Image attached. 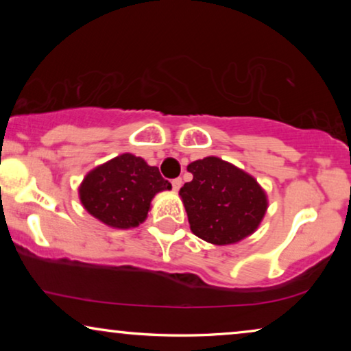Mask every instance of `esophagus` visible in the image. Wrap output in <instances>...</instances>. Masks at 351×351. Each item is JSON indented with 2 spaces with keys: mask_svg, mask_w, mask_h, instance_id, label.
I'll list each match as a JSON object with an SVG mask.
<instances>
[{
  "mask_svg": "<svg viewBox=\"0 0 351 351\" xmlns=\"http://www.w3.org/2000/svg\"><path fill=\"white\" fill-rule=\"evenodd\" d=\"M180 186H182V179L172 180V189H174V191H179Z\"/></svg>",
  "mask_w": 351,
  "mask_h": 351,
  "instance_id": "esophagus-1",
  "label": "esophagus"
}]
</instances>
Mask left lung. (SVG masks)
<instances>
[{"label":"left lung","mask_w":351,"mask_h":351,"mask_svg":"<svg viewBox=\"0 0 351 351\" xmlns=\"http://www.w3.org/2000/svg\"><path fill=\"white\" fill-rule=\"evenodd\" d=\"M193 180L179 195L190 230L215 246H227L251 237L268 209L265 190L246 171L217 156H206L186 166Z\"/></svg>","instance_id":"obj_1"}]
</instances>
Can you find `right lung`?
<instances>
[{"mask_svg": "<svg viewBox=\"0 0 351 351\" xmlns=\"http://www.w3.org/2000/svg\"><path fill=\"white\" fill-rule=\"evenodd\" d=\"M172 186L156 166L132 153H123L89 171L78 193L83 208L113 228H134L145 222L152 199Z\"/></svg>", "mask_w": 351, "mask_h": 351, "instance_id": "obj_1", "label": "right lung"}]
</instances>
